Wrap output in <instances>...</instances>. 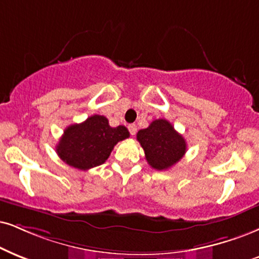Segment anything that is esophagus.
Returning a JSON list of instances; mask_svg holds the SVG:
<instances>
[{"instance_id": "1", "label": "esophagus", "mask_w": 259, "mask_h": 259, "mask_svg": "<svg viewBox=\"0 0 259 259\" xmlns=\"http://www.w3.org/2000/svg\"><path fill=\"white\" fill-rule=\"evenodd\" d=\"M128 131H130L131 136H135L136 133H137V126H136V124H135V123L130 124V126H128Z\"/></svg>"}]
</instances>
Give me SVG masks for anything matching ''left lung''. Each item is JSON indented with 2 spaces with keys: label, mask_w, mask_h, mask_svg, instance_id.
I'll return each mask as SVG.
<instances>
[{
  "label": "left lung",
  "mask_w": 259,
  "mask_h": 259,
  "mask_svg": "<svg viewBox=\"0 0 259 259\" xmlns=\"http://www.w3.org/2000/svg\"><path fill=\"white\" fill-rule=\"evenodd\" d=\"M137 139L148 163L157 170H167L186 154V140L164 119L154 120L148 128L140 130Z\"/></svg>",
  "instance_id": "1"
}]
</instances>
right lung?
<instances>
[{
  "label": "right lung",
  "mask_w": 259,
  "mask_h": 259,
  "mask_svg": "<svg viewBox=\"0 0 259 259\" xmlns=\"http://www.w3.org/2000/svg\"><path fill=\"white\" fill-rule=\"evenodd\" d=\"M128 137L124 126L110 127L103 115H92L84 122L67 127L56 145V152L71 167L88 170L103 164L114 146Z\"/></svg>",
  "instance_id": "1"
}]
</instances>
